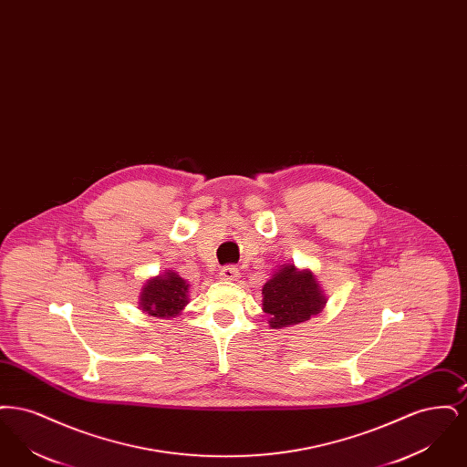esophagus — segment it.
Wrapping results in <instances>:
<instances>
[{
  "label": "esophagus",
  "mask_w": 467,
  "mask_h": 467,
  "mask_svg": "<svg viewBox=\"0 0 467 467\" xmlns=\"http://www.w3.org/2000/svg\"><path fill=\"white\" fill-rule=\"evenodd\" d=\"M238 276H240V269L236 266H233V265L223 266V269H221V278H223V280L233 282V280H238Z\"/></svg>",
  "instance_id": "obj_1"
}]
</instances>
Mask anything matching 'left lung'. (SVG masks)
Listing matches in <instances>:
<instances>
[{
	"label": "left lung",
	"mask_w": 467,
	"mask_h": 467,
	"mask_svg": "<svg viewBox=\"0 0 467 467\" xmlns=\"http://www.w3.org/2000/svg\"><path fill=\"white\" fill-rule=\"evenodd\" d=\"M327 299L308 269L294 265L280 267L263 287V310L273 329L289 327L310 320L324 310Z\"/></svg>",
	"instance_id": "1"
}]
</instances>
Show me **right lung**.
<instances>
[{"mask_svg": "<svg viewBox=\"0 0 467 467\" xmlns=\"http://www.w3.org/2000/svg\"><path fill=\"white\" fill-rule=\"evenodd\" d=\"M189 284L168 269L164 275L147 280L140 294V308L159 318H173L189 303Z\"/></svg>", "mask_w": 467, "mask_h": 467, "instance_id": "obj_1", "label": "right lung"}]
</instances>
